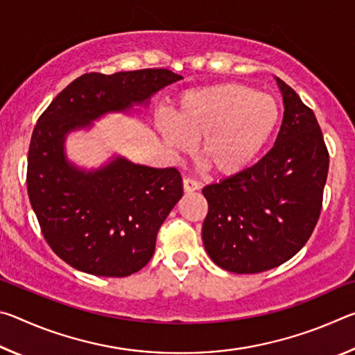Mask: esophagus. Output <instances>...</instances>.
Listing matches in <instances>:
<instances>
[{"label": "esophagus", "instance_id": "1", "mask_svg": "<svg viewBox=\"0 0 355 355\" xmlns=\"http://www.w3.org/2000/svg\"><path fill=\"white\" fill-rule=\"evenodd\" d=\"M200 188V184L194 178H184L183 180V189L184 192H194Z\"/></svg>", "mask_w": 355, "mask_h": 355}]
</instances>
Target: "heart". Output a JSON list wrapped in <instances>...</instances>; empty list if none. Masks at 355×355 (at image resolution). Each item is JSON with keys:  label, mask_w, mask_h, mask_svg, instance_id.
<instances>
[{"label": "heart", "mask_w": 355, "mask_h": 355, "mask_svg": "<svg viewBox=\"0 0 355 355\" xmlns=\"http://www.w3.org/2000/svg\"><path fill=\"white\" fill-rule=\"evenodd\" d=\"M280 120V106L271 95L241 83L192 89L178 98L172 119L158 128L177 152L200 141L199 155L209 169L233 175L258 158Z\"/></svg>", "instance_id": "b5f03b06"}]
</instances>
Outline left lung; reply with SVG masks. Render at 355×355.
<instances>
[{
	"mask_svg": "<svg viewBox=\"0 0 355 355\" xmlns=\"http://www.w3.org/2000/svg\"><path fill=\"white\" fill-rule=\"evenodd\" d=\"M284 120L274 147L254 166L203 188V245L219 268L257 274L304 248L322 208L329 152L315 112L275 78Z\"/></svg>",
	"mask_w": 355,
	"mask_h": 355,
	"instance_id": "1",
	"label": "left lung"
}]
</instances>
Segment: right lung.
Masks as SVG:
<instances>
[{"mask_svg":"<svg viewBox=\"0 0 355 355\" xmlns=\"http://www.w3.org/2000/svg\"><path fill=\"white\" fill-rule=\"evenodd\" d=\"M182 78L167 69L84 73L42 112L29 144L28 196L48 245L71 268L101 277L142 269L159 227L182 199L183 182L175 167L123 158L98 171L78 169L65 159V135L144 103Z\"/></svg>","mask_w":355,"mask_h":355,"instance_id":"add662e5","label":"right lung"}]
</instances>
